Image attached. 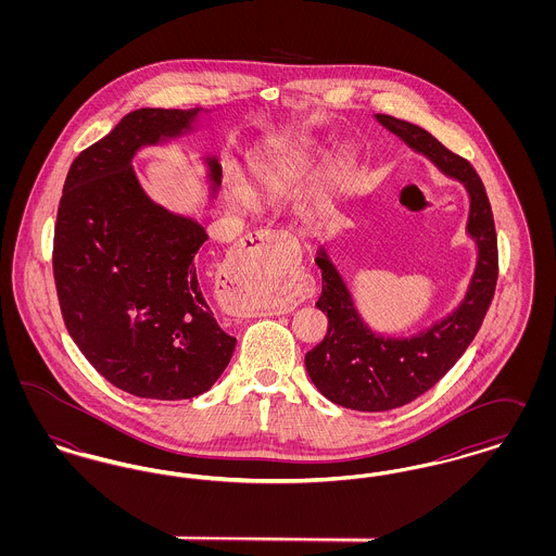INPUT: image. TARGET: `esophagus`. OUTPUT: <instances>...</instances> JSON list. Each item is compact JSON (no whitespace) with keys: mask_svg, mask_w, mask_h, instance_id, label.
<instances>
[{"mask_svg":"<svg viewBox=\"0 0 556 556\" xmlns=\"http://www.w3.org/2000/svg\"><path fill=\"white\" fill-rule=\"evenodd\" d=\"M283 243H290L288 233L265 231V229L254 231V233L239 239L231 256H229L227 277H231L238 286H243V281L248 277H252L258 270H265V263H268L266 256ZM288 290H290L288 291V302L291 306H295V304H300L302 300H306L311 295V283L306 279H298V281L290 283ZM258 311H261V304L254 302V300H248L245 295H239L238 300H233L227 306V313L236 315V317H250V315H256Z\"/></svg>","mask_w":556,"mask_h":556,"instance_id":"obj_1","label":"esophagus"}]
</instances>
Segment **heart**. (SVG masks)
<instances>
[{
    "label": "heart",
    "mask_w": 556,
    "mask_h": 556,
    "mask_svg": "<svg viewBox=\"0 0 556 556\" xmlns=\"http://www.w3.org/2000/svg\"><path fill=\"white\" fill-rule=\"evenodd\" d=\"M318 150L308 137H277L263 143L248 160V186L265 198L279 200L291 193L313 170ZM354 170V162L348 156H333L327 160L311 181L306 191L304 208L315 214L327 208L344 191ZM231 204L239 211L252 206V195L245 187L231 189Z\"/></svg>",
    "instance_id": "heart-1"
}]
</instances>
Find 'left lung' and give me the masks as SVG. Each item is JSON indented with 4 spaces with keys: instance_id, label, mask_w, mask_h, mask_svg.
Wrapping results in <instances>:
<instances>
[{
    "instance_id": "obj_1",
    "label": "left lung",
    "mask_w": 556,
    "mask_h": 556,
    "mask_svg": "<svg viewBox=\"0 0 556 556\" xmlns=\"http://www.w3.org/2000/svg\"><path fill=\"white\" fill-rule=\"evenodd\" d=\"M375 118L408 148L458 179L471 200L467 233L476 239L477 265L465 300L454 313L413 338H383L370 331L354 308L338 268L320 250L323 290L317 308L327 315V333L304 363L327 400L352 410H392L431 390L473 342L492 304L498 279V239L492 206L469 160L450 152L431 132L388 114Z\"/></svg>"
}]
</instances>
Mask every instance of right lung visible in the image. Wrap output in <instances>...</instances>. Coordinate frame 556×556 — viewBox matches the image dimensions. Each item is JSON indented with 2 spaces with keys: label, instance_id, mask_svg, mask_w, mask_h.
<instances>
[{
  "label": "right lung",
  "instance_id": "right-lung-1",
  "mask_svg": "<svg viewBox=\"0 0 556 556\" xmlns=\"http://www.w3.org/2000/svg\"><path fill=\"white\" fill-rule=\"evenodd\" d=\"M198 114L129 112L71 164L58 206L52 263L64 325L91 367L132 396H200L236 350L195 273L204 227L154 204L131 166L141 146L191 131ZM206 162L216 189L220 164Z\"/></svg>",
  "mask_w": 556,
  "mask_h": 556
}]
</instances>
